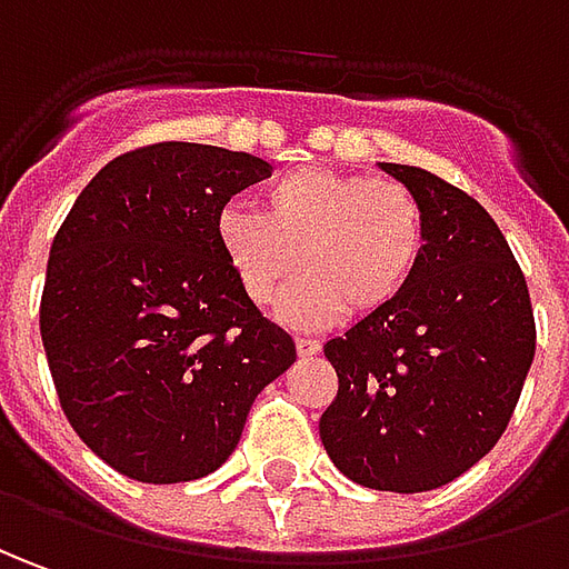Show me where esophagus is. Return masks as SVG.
<instances>
[{
    "label": "esophagus",
    "instance_id": "esophagus-1",
    "mask_svg": "<svg viewBox=\"0 0 569 569\" xmlns=\"http://www.w3.org/2000/svg\"><path fill=\"white\" fill-rule=\"evenodd\" d=\"M293 343H297V352H300L303 359H309V356H319V352H322V343H319V340H312V337H297Z\"/></svg>",
    "mask_w": 569,
    "mask_h": 569
}]
</instances>
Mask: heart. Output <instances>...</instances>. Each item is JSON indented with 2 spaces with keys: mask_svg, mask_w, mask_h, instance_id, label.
I'll return each instance as SVG.
<instances>
[{
  "mask_svg": "<svg viewBox=\"0 0 569 569\" xmlns=\"http://www.w3.org/2000/svg\"><path fill=\"white\" fill-rule=\"evenodd\" d=\"M213 229L238 288L257 307L276 303L297 262L307 269L281 303V316L300 328H328L350 309L375 316L393 307L427 247L415 191L325 167H300L269 182L262 213L226 203Z\"/></svg>",
  "mask_w": 569,
  "mask_h": 569,
  "instance_id": "b5f03b06",
  "label": "heart"
}]
</instances>
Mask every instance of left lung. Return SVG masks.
I'll return each instance as SVG.
<instances>
[{
    "instance_id": "8db88e82",
    "label": "left lung",
    "mask_w": 569,
    "mask_h": 569,
    "mask_svg": "<svg viewBox=\"0 0 569 569\" xmlns=\"http://www.w3.org/2000/svg\"><path fill=\"white\" fill-rule=\"evenodd\" d=\"M378 167L421 201L427 247L393 307L325 343L340 387L319 433L352 483L427 492L499 442L532 366L536 322L511 247L471 194L421 167Z\"/></svg>"
}]
</instances>
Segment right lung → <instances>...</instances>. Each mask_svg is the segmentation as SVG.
Listing matches in <instances>:
<instances>
[{
	"instance_id": "right-lung-1",
	"label": "right lung",
	"mask_w": 569,
	"mask_h": 569,
	"mask_svg": "<svg viewBox=\"0 0 569 569\" xmlns=\"http://www.w3.org/2000/svg\"><path fill=\"white\" fill-rule=\"evenodd\" d=\"M269 172L217 144H148L98 170L54 234L39 303L54 390L77 437L129 480L217 471L257 393L297 359L213 229Z\"/></svg>"
}]
</instances>
